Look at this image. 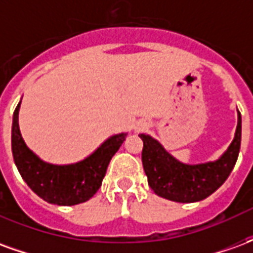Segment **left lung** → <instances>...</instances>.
<instances>
[{"label": "left lung", "instance_id": "8db88e82", "mask_svg": "<svg viewBox=\"0 0 253 253\" xmlns=\"http://www.w3.org/2000/svg\"><path fill=\"white\" fill-rule=\"evenodd\" d=\"M239 114L234 139L228 150L215 161L205 164H183L172 157L164 146L146 134L143 141L142 164L150 188L161 198L180 203L203 201L222 186L233 170L241 145V114Z\"/></svg>", "mask_w": 253, "mask_h": 253}]
</instances>
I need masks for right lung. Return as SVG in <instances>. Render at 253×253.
<instances>
[{
  "mask_svg": "<svg viewBox=\"0 0 253 253\" xmlns=\"http://www.w3.org/2000/svg\"><path fill=\"white\" fill-rule=\"evenodd\" d=\"M20 103L12 123V152L16 167L31 190L48 203L73 206L89 201L101 186L112 156L119 150L126 132L110 137L89 157L69 165L44 163L27 148L19 128Z\"/></svg>",
  "mask_w": 253,
  "mask_h": 253,
  "instance_id": "right-lung-1",
  "label": "right lung"
}]
</instances>
